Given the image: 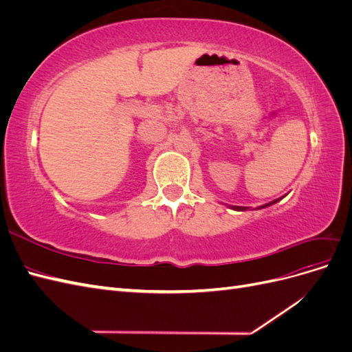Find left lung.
Here are the masks:
<instances>
[{"label":"left lung","instance_id":"8db88e82","mask_svg":"<svg viewBox=\"0 0 352 352\" xmlns=\"http://www.w3.org/2000/svg\"><path fill=\"white\" fill-rule=\"evenodd\" d=\"M274 202H278V199L273 201V202H270V204H265V206H263L261 208H264V207H269V206L274 204ZM232 208H235V210H238V211H243V210H247V207H232Z\"/></svg>","mask_w":352,"mask_h":352}]
</instances>
